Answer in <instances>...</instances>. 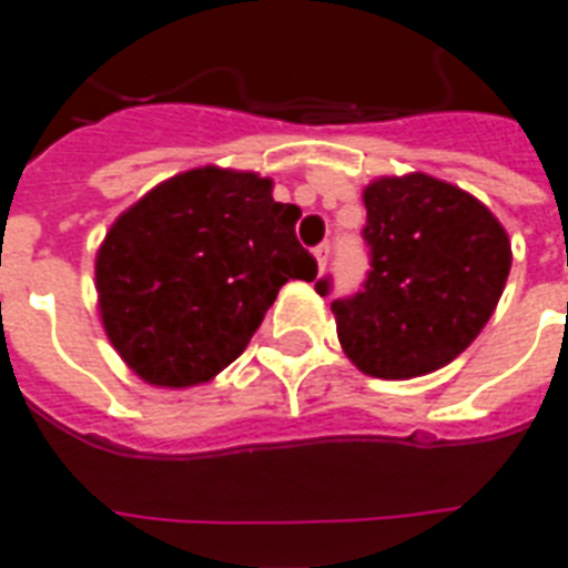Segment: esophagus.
<instances>
[{
    "label": "esophagus",
    "instance_id": "esophagus-1",
    "mask_svg": "<svg viewBox=\"0 0 568 568\" xmlns=\"http://www.w3.org/2000/svg\"><path fill=\"white\" fill-rule=\"evenodd\" d=\"M327 256H329V244L324 241V244H318V247H315V262H318V271H324V267H327Z\"/></svg>",
    "mask_w": 568,
    "mask_h": 568
}]
</instances>
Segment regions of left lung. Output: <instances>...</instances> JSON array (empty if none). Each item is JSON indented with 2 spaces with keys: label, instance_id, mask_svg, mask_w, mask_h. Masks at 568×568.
Masks as SVG:
<instances>
[{
  "label": "left lung",
  "instance_id": "8db88e82",
  "mask_svg": "<svg viewBox=\"0 0 568 568\" xmlns=\"http://www.w3.org/2000/svg\"><path fill=\"white\" fill-rule=\"evenodd\" d=\"M372 271L333 301L342 351L363 374L409 379L457 359L493 318L513 250L468 191L427 173L379 176L363 191ZM329 292V280L315 283Z\"/></svg>",
  "mask_w": 568,
  "mask_h": 568
}]
</instances>
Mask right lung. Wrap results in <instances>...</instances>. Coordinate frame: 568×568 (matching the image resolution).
Returning a JSON list of instances; mask_svg holds the SVG:
<instances>
[{"label":"right lung","mask_w":568,"mask_h":568,"mask_svg":"<svg viewBox=\"0 0 568 568\" xmlns=\"http://www.w3.org/2000/svg\"><path fill=\"white\" fill-rule=\"evenodd\" d=\"M274 182L253 171L194 168L129 205L97 250L105 336L162 388L209 383L244 354L288 280L318 274Z\"/></svg>","instance_id":"1"}]
</instances>
